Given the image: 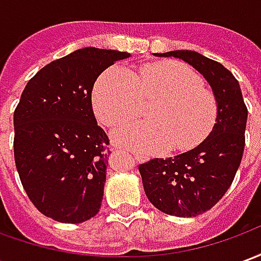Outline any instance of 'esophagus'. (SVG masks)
Instances as JSON below:
<instances>
[{
    "instance_id": "1",
    "label": "esophagus",
    "mask_w": 261,
    "mask_h": 261,
    "mask_svg": "<svg viewBox=\"0 0 261 261\" xmlns=\"http://www.w3.org/2000/svg\"><path fill=\"white\" fill-rule=\"evenodd\" d=\"M134 158H136V159H140V158H138V155H134Z\"/></svg>"
}]
</instances>
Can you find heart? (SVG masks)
<instances>
[{
    "instance_id": "1",
    "label": "heart",
    "mask_w": 261,
    "mask_h": 261,
    "mask_svg": "<svg viewBox=\"0 0 261 261\" xmlns=\"http://www.w3.org/2000/svg\"><path fill=\"white\" fill-rule=\"evenodd\" d=\"M159 97L149 119L114 131V141L141 152L187 149L202 141L215 124L218 103L201 75L180 61L142 65L137 75L112 65L97 80L93 109L97 119L116 127L142 112L144 100Z\"/></svg>"
}]
</instances>
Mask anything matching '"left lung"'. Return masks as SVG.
<instances>
[{"label":"left lung","instance_id":"obj_1","mask_svg":"<svg viewBox=\"0 0 261 261\" xmlns=\"http://www.w3.org/2000/svg\"><path fill=\"white\" fill-rule=\"evenodd\" d=\"M181 59L202 74L218 103L210 136L173 158H153L138 166L148 200L162 213L196 217L213 208L229 189L245 149L247 108L229 69L192 50L155 53Z\"/></svg>","mask_w":261,"mask_h":261}]
</instances>
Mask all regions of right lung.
<instances>
[{
  "label": "right lung",
  "mask_w": 261,
  "mask_h": 261,
  "mask_svg": "<svg viewBox=\"0 0 261 261\" xmlns=\"http://www.w3.org/2000/svg\"><path fill=\"white\" fill-rule=\"evenodd\" d=\"M127 57L80 48L44 65L20 95L15 165L29 200L48 218L80 224L99 213L110 151L92 110V89L105 69Z\"/></svg>",
  "instance_id": "obj_1"
}]
</instances>
